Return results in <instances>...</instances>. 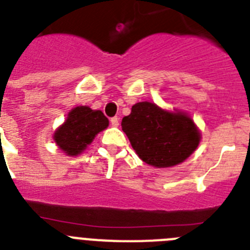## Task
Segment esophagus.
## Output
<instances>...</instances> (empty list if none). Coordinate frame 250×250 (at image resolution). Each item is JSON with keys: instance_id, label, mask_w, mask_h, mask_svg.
Instances as JSON below:
<instances>
[{"instance_id": "1", "label": "esophagus", "mask_w": 250, "mask_h": 250, "mask_svg": "<svg viewBox=\"0 0 250 250\" xmlns=\"http://www.w3.org/2000/svg\"><path fill=\"white\" fill-rule=\"evenodd\" d=\"M110 124H111V126H114V127L119 126V118H118V116H114V118L110 119Z\"/></svg>"}]
</instances>
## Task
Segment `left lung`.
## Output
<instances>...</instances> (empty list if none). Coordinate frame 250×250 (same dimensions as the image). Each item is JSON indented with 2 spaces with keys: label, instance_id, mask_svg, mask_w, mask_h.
Instances as JSON below:
<instances>
[{
  "label": "left lung",
  "instance_id": "8db88e82",
  "mask_svg": "<svg viewBox=\"0 0 250 250\" xmlns=\"http://www.w3.org/2000/svg\"><path fill=\"white\" fill-rule=\"evenodd\" d=\"M121 126L139 158L156 167L183 163L200 141L199 131L189 116L164 111L147 101L132 106Z\"/></svg>",
  "mask_w": 250,
  "mask_h": 250
}]
</instances>
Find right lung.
<instances>
[{"label":"right lung","instance_id":"1","mask_svg":"<svg viewBox=\"0 0 250 250\" xmlns=\"http://www.w3.org/2000/svg\"><path fill=\"white\" fill-rule=\"evenodd\" d=\"M109 126V120L100 110H91L87 106H77L68 112L65 124L55 132L56 144L67 155H77L98 132Z\"/></svg>","mask_w":250,"mask_h":250}]
</instances>
